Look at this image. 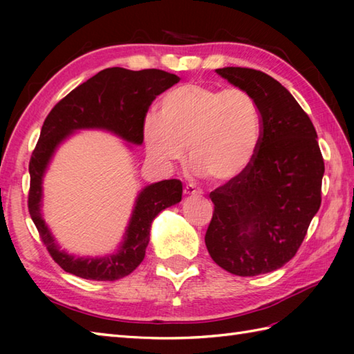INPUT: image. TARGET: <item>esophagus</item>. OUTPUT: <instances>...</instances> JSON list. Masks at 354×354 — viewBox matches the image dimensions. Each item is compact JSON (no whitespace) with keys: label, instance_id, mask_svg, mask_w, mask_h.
<instances>
[{"label":"esophagus","instance_id":"obj_1","mask_svg":"<svg viewBox=\"0 0 354 354\" xmlns=\"http://www.w3.org/2000/svg\"><path fill=\"white\" fill-rule=\"evenodd\" d=\"M184 194H185V196H201L202 190H199L198 187H194L193 184H189L184 189Z\"/></svg>","mask_w":354,"mask_h":354}]
</instances>
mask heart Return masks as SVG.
Listing matches in <instances>:
<instances>
[{"instance_id": "1", "label": "heart", "mask_w": 354, "mask_h": 354, "mask_svg": "<svg viewBox=\"0 0 354 354\" xmlns=\"http://www.w3.org/2000/svg\"><path fill=\"white\" fill-rule=\"evenodd\" d=\"M150 160L164 169L184 160L187 146L194 169L213 183L243 175L257 153L261 120L257 103L243 89H219L196 82L165 94L160 114L142 118Z\"/></svg>"}]
</instances>
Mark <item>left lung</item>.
<instances>
[{"instance_id":"8db88e82","label":"left lung","mask_w":354,"mask_h":354,"mask_svg":"<svg viewBox=\"0 0 354 354\" xmlns=\"http://www.w3.org/2000/svg\"><path fill=\"white\" fill-rule=\"evenodd\" d=\"M216 73L255 100L261 137L250 167L212 192L207 250L222 269L255 277L284 266L321 205L324 160L318 135L293 95L268 74L225 66Z\"/></svg>"}]
</instances>
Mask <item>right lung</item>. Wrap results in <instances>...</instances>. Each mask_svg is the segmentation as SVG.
Returning <instances> with one entry per match:
<instances>
[{"label": "right lung", "mask_w": 354, "mask_h": 354, "mask_svg": "<svg viewBox=\"0 0 354 354\" xmlns=\"http://www.w3.org/2000/svg\"><path fill=\"white\" fill-rule=\"evenodd\" d=\"M178 82L175 74L161 70L106 68L73 89L45 118L28 165V212L53 260L65 272L97 281H115L129 275L145 259L155 217L181 202L183 184L178 179H165L142 187L117 250L97 257L74 255L59 246L42 214L44 176L57 149L80 131L109 132L126 141L127 149L141 146L142 118L149 106L156 95Z\"/></svg>", "instance_id": "obj_1"}]
</instances>
